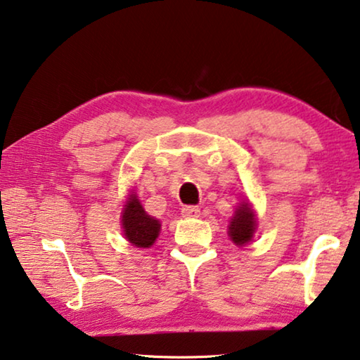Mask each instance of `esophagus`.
<instances>
[{
    "label": "esophagus",
    "mask_w": 360,
    "mask_h": 360,
    "mask_svg": "<svg viewBox=\"0 0 360 360\" xmlns=\"http://www.w3.org/2000/svg\"><path fill=\"white\" fill-rule=\"evenodd\" d=\"M182 216H184V218H198V216H200V208L189 205V207L182 208Z\"/></svg>",
    "instance_id": "obj_1"
}]
</instances>
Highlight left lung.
<instances>
[{"instance_id":"obj_1","label":"left lung","mask_w":360,"mask_h":360,"mask_svg":"<svg viewBox=\"0 0 360 360\" xmlns=\"http://www.w3.org/2000/svg\"><path fill=\"white\" fill-rule=\"evenodd\" d=\"M256 229V214L255 211L250 207L248 202H242L236 208V213L231 218L229 224V237L231 240L238 245V247H243L248 242H252Z\"/></svg>"}]
</instances>
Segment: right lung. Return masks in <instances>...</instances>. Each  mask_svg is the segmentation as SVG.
<instances>
[{"label": "right lung", "instance_id": "obj_1", "mask_svg": "<svg viewBox=\"0 0 360 360\" xmlns=\"http://www.w3.org/2000/svg\"><path fill=\"white\" fill-rule=\"evenodd\" d=\"M160 221L152 218L142 208L136 193H129L122 211V229L127 240L138 248H149L155 243L160 233Z\"/></svg>", "mask_w": 360, "mask_h": 360}]
</instances>
